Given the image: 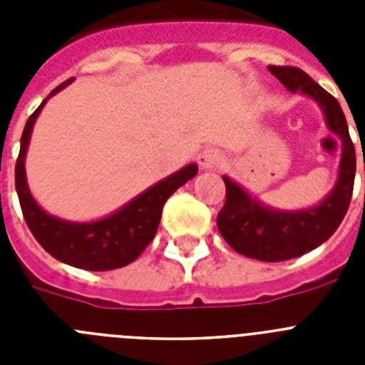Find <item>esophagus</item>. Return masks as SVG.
I'll use <instances>...</instances> for the list:
<instances>
[{"label":"esophagus","mask_w":365,"mask_h":365,"mask_svg":"<svg viewBox=\"0 0 365 365\" xmlns=\"http://www.w3.org/2000/svg\"><path fill=\"white\" fill-rule=\"evenodd\" d=\"M222 160L221 151L214 150V148H206L201 153L197 155V163L202 170H212V168H217Z\"/></svg>","instance_id":"esophagus-1"}]
</instances>
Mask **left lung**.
<instances>
[{
  "instance_id": "left-lung-1",
  "label": "left lung",
  "mask_w": 365,
  "mask_h": 365,
  "mask_svg": "<svg viewBox=\"0 0 365 365\" xmlns=\"http://www.w3.org/2000/svg\"><path fill=\"white\" fill-rule=\"evenodd\" d=\"M270 73L292 93L311 96L324 109L329 130L341 138L340 173L336 186L314 208L278 212L265 208L243 188L222 177L227 201L217 214V228L235 252L259 261H287L320 247L340 227L353 195L356 155L349 137L346 115L338 100L305 71L291 66H269ZM365 172V168H364Z\"/></svg>"
}]
</instances>
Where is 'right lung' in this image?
Masks as SVG:
<instances>
[{
    "label": "right lung",
    "instance_id": "add662e5",
    "mask_svg": "<svg viewBox=\"0 0 365 365\" xmlns=\"http://www.w3.org/2000/svg\"><path fill=\"white\" fill-rule=\"evenodd\" d=\"M71 80H66L56 89H53L25 124L18 160H16V192H18L19 206L32 235L53 257L76 269H120L137 259L144 252V248L151 243L159 228L164 202L177 188L195 177L197 164H188L180 172L148 188L124 208L100 221L69 222L45 214L29 192L27 179H25V151L29 146L32 125L43 104Z\"/></svg>",
    "mask_w": 365,
    "mask_h": 365
}]
</instances>
